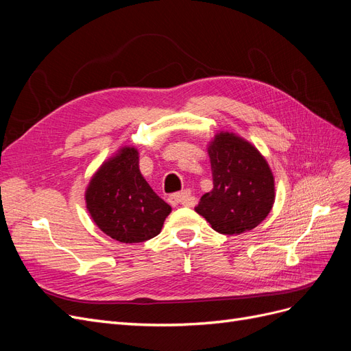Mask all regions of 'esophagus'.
<instances>
[{
	"mask_svg": "<svg viewBox=\"0 0 351 351\" xmlns=\"http://www.w3.org/2000/svg\"><path fill=\"white\" fill-rule=\"evenodd\" d=\"M169 202H171L173 207H176V206H192L194 198L191 197L189 191H182V192H176V194H172L171 197H169Z\"/></svg>",
	"mask_w": 351,
	"mask_h": 351,
	"instance_id": "obj_1",
	"label": "esophagus"
}]
</instances>
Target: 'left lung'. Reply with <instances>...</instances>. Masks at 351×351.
Masks as SVG:
<instances>
[{"label": "left lung", "mask_w": 351, "mask_h": 351, "mask_svg": "<svg viewBox=\"0 0 351 351\" xmlns=\"http://www.w3.org/2000/svg\"><path fill=\"white\" fill-rule=\"evenodd\" d=\"M213 189L195 211L223 234H241L261 223L274 206V175L265 157L241 135L219 131L207 144Z\"/></svg>", "instance_id": "obj_1"}]
</instances>
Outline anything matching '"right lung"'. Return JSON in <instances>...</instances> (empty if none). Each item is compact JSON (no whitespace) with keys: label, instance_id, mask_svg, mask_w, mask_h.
<instances>
[{"label":"right lung","instance_id":"add662e5","mask_svg":"<svg viewBox=\"0 0 351 351\" xmlns=\"http://www.w3.org/2000/svg\"><path fill=\"white\" fill-rule=\"evenodd\" d=\"M138 150L123 145L90 178L86 208L97 228L122 243H140L160 233L171 206L140 172Z\"/></svg>","mask_w":351,"mask_h":351}]
</instances>
